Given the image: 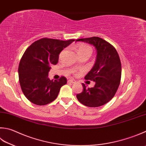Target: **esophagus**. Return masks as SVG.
Masks as SVG:
<instances>
[{
  "mask_svg": "<svg viewBox=\"0 0 146 146\" xmlns=\"http://www.w3.org/2000/svg\"><path fill=\"white\" fill-rule=\"evenodd\" d=\"M68 82H70V83L72 84H75L76 81L74 79H69V80H68Z\"/></svg>",
  "mask_w": 146,
  "mask_h": 146,
  "instance_id": "1",
  "label": "esophagus"
}]
</instances>
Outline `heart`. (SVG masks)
I'll return each mask as SVG.
<instances>
[{
  "label": "heart",
  "instance_id": "heart-1",
  "mask_svg": "<svg viewBox=\"0 0 146 146\" xmlns=\"http://www.w3.org/2000/svg\"><path fill=\"white\" fill-rule=\"evenodd\" d=\"M78 53L79 54H88L91 55V54L92 53V48L88 45L82 44H81L78 47Z\"/></svg>",
  "mask_w": 146,
  "mask_h": 146
}]
</instances>
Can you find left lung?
Instances as JSON below:
<instances>
[{"label": "left lung", "instance_id": "obj_1", "mask_svg": "<svg viewBox=\"0 0 146 146\" xmlns=\"http://www.w3.org/2000/svg\"><path fill=\"white\" fill-rule=\"evenodd\" d=\"M94 46L97 57L93 68L85 79L95 82V86L86 88L82 83L83 91L76 95L79 102L90 107H100L114 97L119 86L121 77V64L117 51L111 44L98 37L80 39Z\"/></svg>", "mask_w": 146, "mask_h": 146}]
</instances>
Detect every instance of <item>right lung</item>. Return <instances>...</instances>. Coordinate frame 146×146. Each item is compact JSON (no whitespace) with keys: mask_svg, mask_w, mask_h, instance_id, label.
Wrapping results in <instances>:
<instances>
[{"mask_svg":"<svg viewBox=\"0 0 146 146\" xmlns=\"http://www.w3.org/2000/svg\"><path fill=\"white\" fill-rule=\"evenodd\" d=\"M74 41L43 38L25 51L19 64V81L24 95L32 103L44 106L52 102L67 83L64 76L58 80H50L48 73L51 65L58 62L61 51Z\"/></svg>","mask_w":146,"mask_h":146,"instance_id":"right-lung-1","label":"right lung"}]
</instances>
